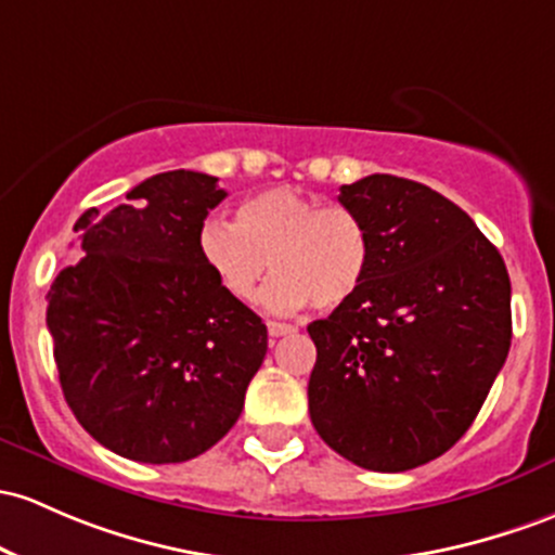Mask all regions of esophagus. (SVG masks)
Instances as JSON below:
<instances>
[{"mask_svg":"<svg viewBox=\"0 0 555 555\" xmlns=\"http://www.w3.org/2000/svg\"><path fill=\"white\" fill-rule=\"evenodd\" d=\"M295 332V326L292 324H279V321H268V337L276 339V337H284V334H292Z\"/></svg>","mask_w":555,"mask_h":555,"instance_id":"obj_1","label":"esophagus"}]
</instances>
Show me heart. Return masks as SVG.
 <instances>
[{
  "label": "heart",
  "instance_id": "1",
  "mask_svg": "<svg viewBox=\"0 0 555 555\" xmlns=\"http://www.w3.org/2000/svg\"><path fill=\"white\" fill-rule=\"evenodd\" d=\"M197 253L231 300H253L268 266L276 279L266 306L279 313L313 302L334 310L350 302L371 268V234L345 205H324L295 186H271L242 199L234 227L208 218Z\"/></svg>",
  "mask_w": 555,
  "mask_h": 555
}]
</instances>
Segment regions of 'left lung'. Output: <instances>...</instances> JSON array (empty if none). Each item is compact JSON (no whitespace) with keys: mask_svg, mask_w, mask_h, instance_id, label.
Returning a JSON list of instances; mask_svg holds the SVG:
<instances>
[{"mask_svg":"<svg viewBox=\"0 0 555 555\" xmlns=\"http://www.w3.org/2000/svg\"><path fill=\"white\" fill-rule=\"evenodd\" d=\"M363 218V287L308 326V411L328 448L369 472H408L477 418L511 347V282L495 245L448 197L374 173L339 189Z\"/></svg>","mask_w":555,"mask_h":555,"instance_id":"1","label":"left lung"}]
</instances>
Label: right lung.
<instances>
[{"label": "right lung", "instance_id": "add662e5", "mask_svg": "<svg viewBox=\"0 0 555 555\" xmlns=\"http://www.w3.org/2000/svg\"><path fill=\"white\" fill-rule=\"evenodd\" d=\"M227 197L218 179L168 170L76 221L83 258L57 273L47 308L60 387L100 446L181 464L236 424L268 350L260 315L216 284L197 231Z\"/></svg>", "mask_w": 555, "mask_h": 555}]
</instances>
